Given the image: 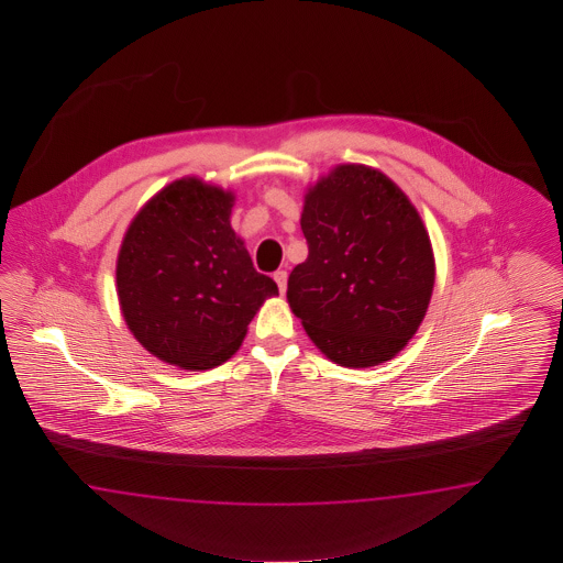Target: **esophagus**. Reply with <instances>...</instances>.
<instances>
[{
	"instance_id": "1",
	"label": "esophagus",
	"mask_w": 563,
	"mask_h": 563,
	"mask_svg": "<svg viewBox=\"0 0 563 563\" xmlns=\"http://www.w3.org/2000/svg\"><path fill=\"white\" fill-rule=\"evenodd\" d=\"M287 278H289L287 271H276V273H274V280H276L278 290H280L283 295H285V290H287Z\"/></svg>"
}]
</instances>
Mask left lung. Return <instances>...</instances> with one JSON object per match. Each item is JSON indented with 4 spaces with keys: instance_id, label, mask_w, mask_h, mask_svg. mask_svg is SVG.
<instances>
[{
    "instance_id": "8db88e82",
    "label": "left lung",
    "mask_w": 563,
    "mask_h": 563,
    "mask_svg": "<svg viewBox=\"0 0 563 563\" xmlns=\"http://www.w3.org/2000/svg\"><path fill=\"white\" fill-rule=\"evenodd\" d=\"M307 260L289 276L290 309L325 357L374 367L426 318L435 262L417 208L382 170L341 165L306 194Z\"/></svg>"
}]
</instances>
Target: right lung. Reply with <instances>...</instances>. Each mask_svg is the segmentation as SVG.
<instances>
[{
  "instance_id": "obj_1",
  "label": "right lung",
  "mask_w": 563,
  "mask_h": 563,
  "mask_svg": "<svg viewBox=\"0 0 563 563\" xmlns=\"http://www.w3.org/2000/svg\"><path fill=\"white\" fill-rule=\"evenodd\" d=\"M231 191L184 177L130 224L118 257L121 313L154 357L210 369L245 339L257 307L278 295L231 229Z\"/></svg>"
}]
</instances>
